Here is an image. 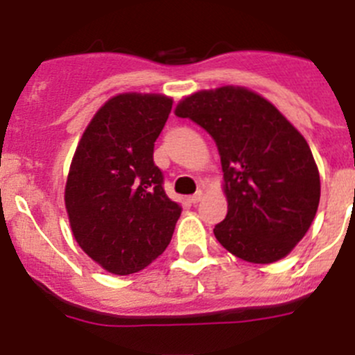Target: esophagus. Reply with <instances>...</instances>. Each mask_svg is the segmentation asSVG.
I'll return each mask as SVG.
<instances>
[{
    "instance_id": "1",
    "label": "esophagus",
    "mask_w": 355,
    "mask_h": 355,
    "mask_svg": "<svg viewBox=\"0 0 355 355\" xmlns=\"http://www.w3.org/2000/svg\"><path fill=\"white\" fill-rule=\"evenodd\" d=\"M202 199V192L201 191H198L196 192V194H192L191 198H189V201L192 202V205H196V202H199Z\"/></svg>"
}]
</instances>
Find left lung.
<instances>
[{
    "mask_svg": "<svg viewBox=\"0 0 355 355\" xmlns=\"http://www.w3.org/2000/svg\"><path fill=\"white\" fill-rule=\"evenodd\" d=\"M218 147L227 215L213 232L236 257L272 263L305 236L321 198L307 140L263 97L239 86L198 92L175 109Z\"/></svg>",
    "mask_w": 355,
    "mask_h": 355,
    "instance_id": "obj_1",
    "label": "left lung"
}]
</instances>
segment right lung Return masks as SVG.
I'll return each instance as SVG.
<instances>
[{"label": "right lung", "instance_id": "obj_1", "mask_svg": "<svg viewBox=\"0 0 355 355\" xmlns=\"http://www.w3.org/2000/svg\"><path fill=\"white\" fill-rule=\"evenodd\" d=\"M171 104L164 95L112 97L86 126L72 157L65 184L72 234L92 260L118 276L156 260L182 213L153 157Z\"/></svg>", "mask_w": 355, "mask_h": 355}]
</instances>
